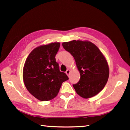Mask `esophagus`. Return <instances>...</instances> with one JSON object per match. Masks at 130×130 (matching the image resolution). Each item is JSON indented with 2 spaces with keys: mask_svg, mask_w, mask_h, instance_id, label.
I'll list each match as a JSON object with an SVG mask.
<instances>
[{
  "mask_svg": "<svg viewBox=\"0 0 130 130\" xmlns=\"http://www.w3.org/2000/svg\"><path fill=\"white\" fill-rule=\"evenodd\" d=\"M66 74H67L68 75H69V74H70V70L69 69H68L67 71H66Z\"/></svg>",
  "mask_w": 130,
  "mask_h": 130,
  "instance_id": "esophagus-1",
  "label": "esophagus"
}]
</instances>
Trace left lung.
<instances>
[{
  "label": "left lung",
  "mask_w": 130,
  "mask_h": 130,
  "mask_svg": "<svg viewBox=\"0 0 130 130\" xmlns=\"http://www.w3.org/2000/svg\"><path fill=\"white\" fill-rule=\"evenodd\" d=\"M62 46L73 56L81 75L79 81L73 85L76 93L84 98L96 95L104 88L109 77L104 56L95 45L88 41L65 42Z\"/></svg>",
  "instance_id": "obj_1"
}]
</instances>
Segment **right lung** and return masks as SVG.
<instances>
[{
	"label": "right lung",
	"instance_id": "add662e5",
	"mask_svg": "<svg viewBox=\"0 0 130 130\" xmlns=\"http://www.w3.org/2000/svg\"><path fill=\"white\" fill-rule=\"evenodd\" d=\"M60 42L37 47L26 59L23 68V81L28 91L40 101H47L55 97L62 82L69 78L60 72L56 55Z\"/></svg>",
	"mask_w": 130,
	"mask_h": 130
}]
</instances>
